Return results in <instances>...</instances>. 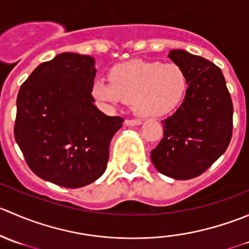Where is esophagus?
<instances>
[{"mask_svg": "<svg viewBox=\"0 0 249 249\" xmlns=\"http://www.w3.org/2000/svg\"><path fill=\"white\" fill-rule=\"evenodd\" d=\"M141 119H126L125 120V125H129V126H134V125H140Z\"/></svg>", "mask_w": 249, "mask_h": 249, "instance_id": "34e87169", "label": "esophagus"}]
</instances>
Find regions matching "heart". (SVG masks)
I'll use <instances>...</instances> for the list:
<instances>
[{"label": "heart", "mask_w": 249, "mask_h": 249, "mask_svg": "<svg viewBox=\"0 0 249 249\" xmlns=\"http://www.w3.org/2000/svg\"><path fill=\"white\" fill-rule=\"evenodd\" d=\"M187 89V76L178 65L131 60L110 70L109 83H95L92 95L107 105L131 101L137 114L158 117L175 109Z\"/></svg>", "instance_id": "obj_1"}]
</instances>
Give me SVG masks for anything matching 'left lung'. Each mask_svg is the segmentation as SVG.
Returning a JSON list of instances; mask_svg holds the SVG:
<instances>
[{
	"instance_id": "left-lung-1",
	"label": "left lung",
	"mask_w": 249,
	"mask_h": 249,
	"mask_svg": "<svg viewBox=\"0 0 249 249\" xmlns=\"http://www.w3.org/2000/svg\"><path fill=\"white\" fill-rule=\"evenodd\" d=\"M169 56L184 71L188 89L182 105L161 122L164 137L150 159L167 177L192 179L227 150L232 136V101L213 62L180 49L171 50Z\"/></svg>"
}]
</instances>
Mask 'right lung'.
<instances>
[{"mask_svg":"<svg viewBox=\"0 0 249 249\" xmlns=\"http://www.w3.org/2000/svg\"><path fill=\"white\" fill-rule=\"evenodd\" d=\"M94 65L89 55H56L30 74L17 97L18 145L35 175L60 187H84L104 175L110 140L124 122L94 105Z\"/></svg>","mask_w":249,"mask_h":249,"instance_id":"add662e5","label":"right lung"}]
</instances>
